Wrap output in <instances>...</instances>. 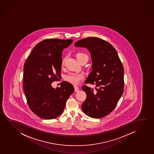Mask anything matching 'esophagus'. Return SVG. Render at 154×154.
I'll return each mask as SVG.
<instances>
[{
	"label": "esophagus",
	"instance_id": "1",
	"mask_svg": "<svg viewBox=\"0 0 154 154\" xmlns=\"http://www.w3.org/2000/svg\"><path fill=\"white\" fill-rule=\"evenodd\" d=\"M74 88H75V92H78L79 91V89L78 88V87L74 86Z\"/></svg>",
	"mask_w": 154,
	"mask_h": 154
}]
</instances>
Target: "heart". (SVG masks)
I'll list each match as a JSON object with an SVG mask.
<instances>
[{
	"mask_svg": "<svg viewBox=\"0 0 154 154\" xmlns=\"http://www.w3.org/2000/svg\"><path fill=\"white\" fill-rule=\"evenodd\" d=\"M76 58L78 59V61L81 62L85 57H88L86 54L83 53H78L76 54ZM66 58H63L61 61V66H63L65 63ZM85 78L84 74L82 73H76V72H70L67 74L65 77V79L67 82H69L72 85H78L79 82L83 80Z\"/></svg>",
	"mask_w": 154,
	"mask_h": 154,
	"instance_id": "obj_1",
	"label": "heart"
}]
</instances>
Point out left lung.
Here are the masks:
<instances>
[{
  "label": "left lung",
  "mask_w": 154,
  "mask_h": 154,
  "mask_svg": "<svg viewBox=\"0 0 154 154\" xmlns=\"http://www.w3.org/2000/svg\"><path fill=\"white\" fill-rule=\"evenodd\" d=\"M75 47H85L91 53L92 71L85 84L95 85V90L83 85L86 99L82 105L87 116L100 118L116 107L124 91V67L116 49L110 43L91 37L75 42Z\"/></svg>",
  "instance_id": "8db88e82"
}]
</instances>
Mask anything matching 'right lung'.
Instances as JSON below:
<instances>
[{
  "label": "right lung",
  "instance_id": "right-lung-1",
  "mask_svg": "<svg viewBox=\"0 0 154 154\" xmlns=\"http://www.w3.org/2000/svg\"><path fill=\"white\" fill-rule=\"evenodd\" d=\"M72 39H48L34 47L23 66V88L28 105L34 114L45 119L60 116L74 93L67 82L53 88L51 83L61 76L62 51Z\"/></svg>",
  "mask_w": 154,
  "mask_h": 154
}]
</instances>
